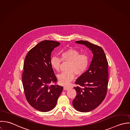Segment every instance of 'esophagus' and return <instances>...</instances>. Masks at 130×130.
I'll use <instances>...</instances> for the list:
<instances>
[{"label": "esophagus", "mask_w": 130, "mask_h": 130, "mask_svg": "<svg viewBox=\"0 0 130 130\" xmlns=\"http://www.w3.org/2000/svg\"><path fill=\"white\" fill-rule=\"evenodd\" d=\"M70 89L69 87H63V90H68Z\"/></svg>", "instance_id": "1"}]
</instances>
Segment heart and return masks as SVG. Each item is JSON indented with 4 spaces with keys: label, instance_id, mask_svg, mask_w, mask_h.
Returning <instances> with one entry per match:
<instances>
[{
    "label": "heart",
    "instance_id": "obj_1",
    "mask_svg": "<svg viewBox=\"0 0 130 130\" xmlns=\"http://www.w3.org/2000/svg\"><path fill=\"white\" fill-rule=\"evenodd\" d=\"M61 58L54 56L51 58V67L57 72H59L62 60L69 62L67 70L58 76L59 84L67 86L75 78V74L81 76L84 74L88 68L89 56L87 53H80V52L75 48H70L61 54Z\"/></svg>",
    "mask_w": 130,
    "mask_h": 130
}]
</instances>
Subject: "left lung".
<instances>
[{"instance_id":"left-lung-1","label":"left lung","mask_w":130,"mask_h":130,"mask_svg":"<svg viewBox=\"0 0 130 130\" xmlns=\"http://www.w3.org/2000/svg\"><path fill=\"white\" fill-rule=\"evenodd\" d=\"M76 43L86 45L93 52V57L89 70L75 82L74 87L77 94L73 101L74 107L79 111H90L104 99L107 90L108 62L104 50L97 45L86 41H77Z\"/></svg>"}]
</instances>
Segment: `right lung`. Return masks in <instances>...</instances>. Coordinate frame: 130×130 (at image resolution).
I'll list each match as a JSON object with an SVG mask.
<instances>
[{"instance_id":"add662e5","label":"right lung","mask_w":130,"mask_h":130,"mask_svg":"<svg viewBox=\"0 0 130 130\" xmlns=\"http://www.w3.org/2000/svg\"><path fill=\"white\" fill-rule=\"evenodd\" d=\"M60 44L42 41L28 52L25 59L22 75L25 95L28 103L40 111L53 109L63 90V87L50 85L57 81L50 64L51 54Z\"/></svg>"}]
</instances>
